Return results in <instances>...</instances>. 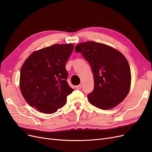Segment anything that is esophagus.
Returning a JSON list of instances; mask_svg holds the SVG:
<instances>
[{
	"instance_id": "34e87169",
	"label": "esophagus",
	"mask_w": 152,
	"mask_h": 152,
	"mask_svg": "<svg viewBox=\"0 0 152 152\" xmlns=\"http://www.w3.org/2000/svg\"><path fill=\"white\" fill-rule=\"evenodd\" d=\"M82 84H79V85L77 86L76 88H77V89H82Z\"/></svg>"
}]
</instances>
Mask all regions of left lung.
<instances>
[{
    "label": "left lung",
    "mask_w": 152,
    "mask_h": 152,
    "mask_svg": "<svg viewBox=\"0 0 152 152\" xmlns=\"http://www.w3.org/2000/svg\"><path fill=\"white\" fill-rule=\"evenodd\" d=\"M89 63L94 75V89L87 95L95 107L108 110L125 99L130 89V66L124 55L103 44L89 41L76 45Z\"/></svg>",
    "instance_id": "obj_1"
}]
</instances>
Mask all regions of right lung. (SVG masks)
Returning <instances> with one entry per match:
<instances>
[{
    "instance_id": "1",
    "label": "right lung",
    "mask_w": 152,
    "mask_h": 152,
    "mask_svg": "<svg viewBox=\"0 0 152 152\" xmlns=\"http://www.w3.org/2000/svg\"><path fill=\"white\" fill-rule=\"evenodd\" d=\"M73 45L55 44L32 53L20 72L21 93L30 107L44 113L62 108L73 89L66 81V63Z\"/></svg>"
}]
</instances>
